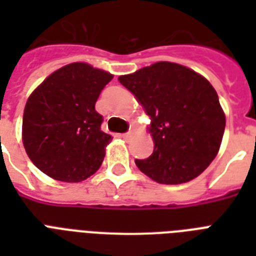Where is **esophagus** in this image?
I'll return each mask as SVG.
<instances>
[{
    "label": "esophagus",
    "instance_id": "34e87169",
    "mask_svg": "<svg viewBox=\"0 0 256 256\" xmlns=\"http://www.w3.org/2000/svg\"><path fill=\"white\" fill-rule=\"evenodd\" d=\"M120 136H122L124 140H128V138L132 136V132H124V134H120Z\"/></svg>",
    "mask_w": 256,
    "mask_h": 256
}]
</instances>
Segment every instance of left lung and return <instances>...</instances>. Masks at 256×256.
Masks as SVG:
<instances>
[{
    "label": "left lung",
    "mask_w": 256,
    "mask_h": 256,
    "mask_svg": "<svg viewBox=\"0 0 256 256\" xmlns=\"http://www.w3.org/2000/svg\"><path fill=\"white\" fill-rule=\"evenodd\" d=\"M152 118L154 152L136 164L152 180L179 184L196 178L220 148L226 116L206 78L186 66L156 62L120 76Z\"/></svg>",
    "instance_id": "8db88e82"
}]
</instances>
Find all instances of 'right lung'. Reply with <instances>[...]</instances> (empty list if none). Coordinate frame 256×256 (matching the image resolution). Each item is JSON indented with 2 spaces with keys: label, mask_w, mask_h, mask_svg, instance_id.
I'll return each mask as SVG.
<instances>
[{
  "label": "right lung",
  "mask_w": 256,
  "mask_h": 256,
  "mask_svg": "<svg viewBox=\"0 0 256 256\" xmlns=\"http://www.w3.org/2000/svg\"><path fill=\"white\" fill-rule=\"evenodd\" d=\"M112 80L104 70L74 62L50 74L26 102L22 140L30 160L62 182H81L102 164L112 136L100 130L96 110Z\"/></svg>",
  "instance_id": "obj_1"
}]
</instances>
